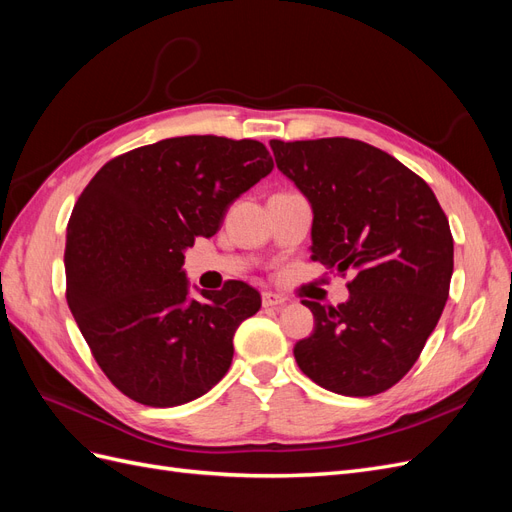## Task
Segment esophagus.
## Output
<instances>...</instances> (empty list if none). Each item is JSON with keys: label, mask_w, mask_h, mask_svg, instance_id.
<instances>
[{"label": "esophagus", "mask_w": 512, "mask_h": 512, "mask_svg": "<svg viewBox=\"0 0 512 512\" xmlns=\"http://www.w3.org/2000/svg\"><path fill=\"white\" fill-rule=\"evenodd\" d=\"M288 303L286 297H282V294H275V292H262V305L265 307H284Z\"/></svg>", "instance_id": "obj_1"}]
</instances>
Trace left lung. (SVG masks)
Wrapping results in <instances>:
<instances>
[{
	"mask_svg": "<svg viewBox=\"0 0 512 512\" xmlns=\"http://www.w3.org/2000/svg\"><path fill=\"white\" fill-rule=\"evenodd\" d=\"M275 164L314 211L312 258L352 271L337 307L303 301L314 333L294 359L322 389L369 397L404 378L436 329L453 275V235L429 185L354 138L271 141Z\"/></svg>",
	"mask_w": 512,
	"mask_h": 512,
	"instance_id": "left-lung-1",
	"label": "left lung"
}]
</instances>
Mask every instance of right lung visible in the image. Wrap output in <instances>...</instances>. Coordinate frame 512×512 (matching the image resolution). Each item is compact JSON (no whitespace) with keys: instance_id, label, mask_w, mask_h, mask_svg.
<instances>
[{"instance_id":"add662e5","label":"right lung","mask_w":512,"mask_h":512,"mask_svg":"<svg viewBox=\"0 0 512 512\" xmlns=\"http://www.w3.org/2000/svg\"><path fill=\"white\" fill-rule=\"evenodd\" d=\"M267 147L177 136L106 162L76 200L66 235V299L117 389L153 408L205 395L232 363V337L260 294L230 280L190 297L185 250L213 237L228 207L267 177Z\"/></svg>"}]
</instances>
